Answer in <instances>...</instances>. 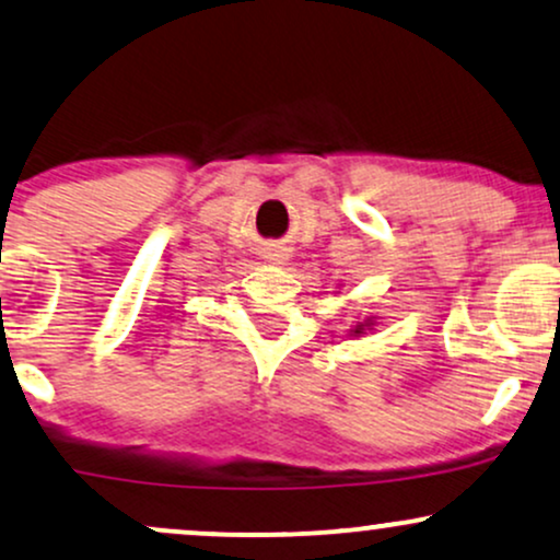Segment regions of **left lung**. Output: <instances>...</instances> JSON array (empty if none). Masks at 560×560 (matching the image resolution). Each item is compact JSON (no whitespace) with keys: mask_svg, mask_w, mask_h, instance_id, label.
<instances>
[{"mask_svg":"<svg viewBox=\"0 0 560 560\" xmlns=\"http://www.w3.org/2000/svg\"><path fill=\"white\" fill-rule=\"evenodd\" d=\"M357 334H360V331H357Z\"/></svg>","mask_w":560,"mask_h":560,"instance_id":"left-lung-1","label":"left lung"}]
</instances>
